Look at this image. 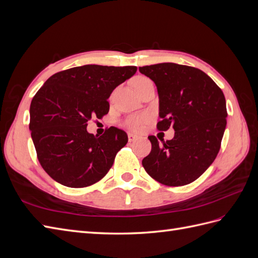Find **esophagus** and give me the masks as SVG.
I'll use <instances>...</instances> for the list:
<instances>
[{
  "mask_svg": "<svg viewBox=\"0 0 258 258\" xmlns=\"http://www.w3.org/2000/svg\"><path fill=\"white\" fill-rule=\"evenodd\" d=\"M137 139H138V137H137L136 135H134V134H128V141H129V142H135Z\"/></svg>",
  "mask_w": 258,
  "mask_h": 258,
  "instance_id": "1",
  "label": "esophagus"
}]
</instances>
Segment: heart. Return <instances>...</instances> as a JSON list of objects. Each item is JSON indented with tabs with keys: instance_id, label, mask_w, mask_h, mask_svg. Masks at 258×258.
Instances as JSON below:
<instances>
[{
	"instance_id": "heart-1",
	"label": "heart",
	"mask_w": 258,
	"mask_h": 258,
	"mask_svg": "<svg viewBox=\"0 0 258 258\" xmlns=\"http://www.w3.org/2000/svg\"><path fill=\"white\" fill-rule=\"evenodd\" d=\"M151 80L147 79V77L144 76H139L135 80L134 85L135 87H138L139 85H142L146 82H150ZM151 115L148 113H140V114H135V115H130L128 117H126L121 122L122 126L124 128H127L130 131H135V132H139L143 130V128L145 127V124L150 122L151 120Z\"/></svg>"
}]
</instances>
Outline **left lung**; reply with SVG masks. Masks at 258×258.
Returning a JSON list of instances; mask_svg holds the SVG:
<instances>
[{
  "mask_svg": "<svg viewBox=\"0 0 258 258\" xmlns=\"http://www.w3.org/2000/svg\"><path fill=\"white\" fill-rule=\"evenodd\" d=\"M157 86L159 131L174 129V138L159 145L155 136L150 155L142 160L146 172L167 186H183L212 165L220 152L227 123L222 89L201 70L176 63L139 68Z\"/></svg>",
  "mask_w": 258,
  "mask_h": 258,
  "instance_id": "left-lung-1",
  "label": "left lung"
}]
</instances>
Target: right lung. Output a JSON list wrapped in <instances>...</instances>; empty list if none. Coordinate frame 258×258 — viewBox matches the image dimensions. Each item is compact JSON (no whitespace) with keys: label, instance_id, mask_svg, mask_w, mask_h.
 Segmentation results:
<instances>
[{"label":"right lung","instance_id":"obj_1","mask_svg":"<svg viewBox=\"0 0 258 258\" xmlns=\"http://www.w3.org/2000/svg\"><path fill=\"white\" fill-rule=\"evenodd\" d=\"M137 70L131 66L75 67L50 76L35 93L29 128L37 159L54 181L83 188L108 172L128 136L116 127L93 136L86 129L87 122L108 113L112 91Z\"/></svg>","mask_w":258,"mask_h":258}]
</instances>
